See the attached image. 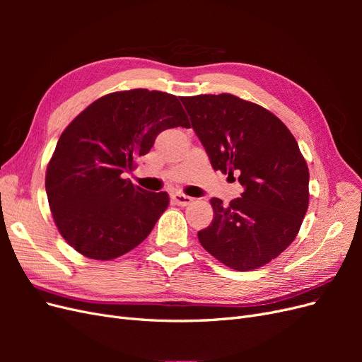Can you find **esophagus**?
<instances>
[{
    "instance_id": "1",
    "label": "esophagus",
    "mask_w": 362,
    "mask_h": 362,
    "mask_svg": "<svg viewBox=\"0 0 362 362\" xmlns=\"http://www.w3.org/2000/svg\"><path fill=\"white\" fill-rule=\"evenodd\" d=\"M172 201L173 204H177L180 206H187L193 202V199L190 198V196H185V194H181V193H173L172 194Z\"/></svg>"
}]
</instances>
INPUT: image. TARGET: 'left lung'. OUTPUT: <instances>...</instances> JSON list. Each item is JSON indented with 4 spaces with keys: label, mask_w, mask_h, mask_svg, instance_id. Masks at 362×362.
<instances>
[{
    "label": "left lung",
    "mask_w": 362,
    "mask_h": 362,
    "mask_svg": "<svg viewBox=\"0 0 362 362\" xmlns=\"http://www.w3.org/2000/svg\"><path fill=\"white\" fill-rule=\"evenodd\" d=\"M214 170L243 185L198 233L202 247L238 272L266 266L298 235L310 204V172L298 141L272 112L231 93L182 96Z\"/></svg>",
    "instance_id": "8db88e82"
}]
</instances>
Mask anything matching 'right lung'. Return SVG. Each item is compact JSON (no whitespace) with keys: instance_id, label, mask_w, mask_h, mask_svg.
I'll list each match as a JSON object with an SVG mask.
<instances>
[{"instance_id":"obj_1","label":"right lung","mask_w":362,"mask_h":362,"mask_svg":"<svg viewBox=\"0 0 362 362\" xmlns=\"http://www.w3.org/2000/svg\"><path fill=\"white\" fill-rule=\"evenodd\" d=\"M175 127L190 128L177 96L133 89L101 96L64 128L45 189L54 223L78 254L110 261L149 235L169 194L146 192L124 175L161 131Z\"/></svg>"}]
</instances>
